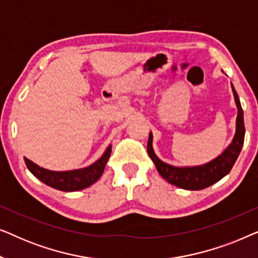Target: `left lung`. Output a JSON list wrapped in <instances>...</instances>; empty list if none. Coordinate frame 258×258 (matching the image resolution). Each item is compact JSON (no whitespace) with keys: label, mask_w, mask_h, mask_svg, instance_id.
<instances>
[{"label":"left lung","mask_w":258,"mask_h":258,"mask_svg":"<svg viewBox=\"0 0 258 258\" xmlns=\"http://www.w3.org/2000/svg\"><path fill=\"white\" fill-rule=\"evenodd\" d=\"M231 88L232 93H234L236 107H237L236 133L234 139H232V142L215 160L208 162L203 165H196V167H175V165L165 163L155 154L153 149V134L149 133V140H148L147 146L148 154L153 160L160 175L170 184H174L178 188L185 190H201L208 188V186L220 181L225 175H228L231 168L234 167L235 162L242 150L243 143H244L245 128L241 102H239L238 95L236 93L232 83Z\"/></svg>","instance_id":"8db88e82"}]
</instances>
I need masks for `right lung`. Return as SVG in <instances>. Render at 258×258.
Instances as JSON below:
<instances>
[{
	"mask_svg": "<svg viewBox=\"0 0 258 258\" xmlns=\"http://www.w3.org/2000/svg\"><path fill=\"white\" fill-rule=\"evenodd\" d=\"M110 154L111 146H109L104 154L89 167L67 171L48 170L34 163L33 161L28 160L27 157H24V162L31 174L44 184L61 190V191H77V190H82L94 184L101 177Z\"/></svg>",
	"mask_w": 258,
	"mask_h": 258,
	"instance_id": "right-lung-1",
	"label": "right lung"
}]
</instances>
